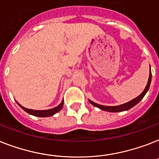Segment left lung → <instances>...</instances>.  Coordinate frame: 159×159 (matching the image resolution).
Returning <instances> with one entry per match:
<instances>
[{
	"label": "left lung",
	"instance_id": "8db88e82",
	"mask_svg": "<svg viewBox=\"0 0 159 159\" xmlns=\"http://www.w3.org/2000/svg\"><path fill=\"white\" fill-rule=\"evenodd\" d=\"M151 78H152V74H151V70L149 71V80H148V83H147L146 86H145V88L143 91V92L140 94L139 96H137L136 98L133 99L131 101L127 102L126 104H121V105H117V106H104V105H100V104H98L95 102L91 101V100H89V102L91 103V104H93L95 107H97L99 109H100L101 110H104L107 111V112H113V113H116V112H122V111H126L128 110V109H131L132 107H134L135 104H137L140 100H142L143 97L144 96V95L146 94V92L149 91V86H150L151 83Z\"/></svg>",
	"mask_w": 159,
	"mask_h": 159
}]
</instances>
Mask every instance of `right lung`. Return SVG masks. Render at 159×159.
I'll list each match as a JSON object with an SVG mask.
<instances>
[{
	"label": "right lung",
	"instance_id": "right-lung-1",
	"mask_svg": "<svg viewBox=\"0 0 159 159\" xmlns=\"http://www.w3.org/2000/svg\"><path fill=\"white\" fill-rule=\"evenodd\" d=\"M19 106L21 107L22 109H24L25 112H27L28 113L31 114V115L37 116V117H50V116H53L54 114H55L56 113H58L59 111L61 110L62 107L64 105V100L61 102V104L58 105L57 107H55L54 109H47V110H33V109H26L24 107H23L22 105L18 103Z\"/></svg>",
	"mask_w": 159,
	"mask_h": 159
}]
</instances>
